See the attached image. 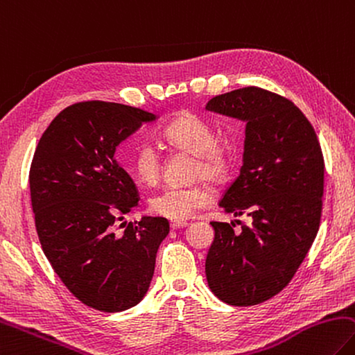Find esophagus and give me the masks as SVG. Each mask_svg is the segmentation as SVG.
Masks as SVG:
<instances>
[{
  "instance_id": "1",
  "label": "esophagus",
  "mask_w": 355,
  "mask_h": 355,
  "mask_svg": "<svg viewBox=\"0 0 355 355\" xmlns=\"http://www.w3.org/2000/svg\"><path fill=\"white\" fill-rule=\"evenodd\" d=\"M184 227H188V222H184V220H172L171 222L172 230H180V228H184Z\"/></svg>"
}]
</instances>
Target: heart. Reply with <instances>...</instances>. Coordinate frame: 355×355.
<instances>
[{"mask_svg": "<svg viewBox=\"0 0 355 355\" xmlns=\"http://www.w3.org/2000/svg\"><path fill=\"white\" fill-rule=\"evenodd\" d=\"M161 135L167 144L196 157L194 177L216 182L228 173L233 152L228 146L217 143L214 128L200 116L191 112L180 113L163 128ZM130 167L139 182L155 184L161 175V158L155 146L141 143L133 152ZM211 200L212 192L205 184L171 186L150 197L149 208L159 217L184 220L208 206Z\"/></svg>", "mask_w": 355, "mask_h": 355, "instance_id": "heart-1", "label": "heart"}]
</instances>
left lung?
<instances>
[{
	"label": "left lung",
	"instance_id": "1",
	"mask_svg": "<svg viewBox=\"0 0 355 355\" xmlns=\"http://www.w3.org/2000/svg\"><path fill=\"white\" fill-rule=\"evenodd\" d=\"M206 110L245 122L239 177L220 200L242 225L211 222L205 262L211 292L230 306L273 298L293 278L317 237L324 161L313 127L292 101L257 87L212 98Z\"/></svg>",
	"mask_w": 355,
	"mask_h": 355
}]
</instances>
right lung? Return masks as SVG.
Masks as SVG:
<instances>
[{
  "label": "right lung",
  "instance_id": "add662e5",
  "mask_svg": "<svg viewBox=\"0 0 355 355\" xmlns=\"http://www.w3.org/2000/svg\"><path fill=\"white\" fill-rule=\"evenodd\" d=\"M157 119L114 102H79L55 116L32 158L31 202L43 253L69 292L102 312L127 311L144 298L169 234L164 217L147 216L114 231L139 200L116 149Z\"/></svg>",
  "mask_w": 355,
  "mask_h": 355
}]
</instances>
